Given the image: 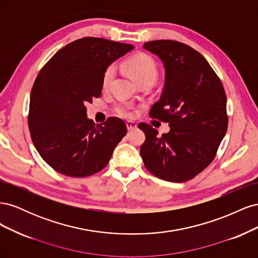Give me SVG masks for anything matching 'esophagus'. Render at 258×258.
<instances>
[{"mask_svg": "<svg viewBox=\"0 0 258 258\" xmlns=\"http://www.w3.org/2000/svg\"><path fill=\"white\" fill-rule=\"evenodd\" d=\"M126 124H127L128 130H134V129H136L138 127V124L135 121H127Z\"/></svg>", "mask_w": 258, "mask_h": 258, "instance_id": "34e87169", "label": "esophagus"}]
</instances>
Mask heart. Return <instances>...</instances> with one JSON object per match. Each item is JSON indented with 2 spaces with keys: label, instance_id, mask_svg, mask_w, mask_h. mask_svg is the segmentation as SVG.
Segmentation results:
<instances>
[{
  "label": "heart",
  "instance_id": "heart-1",
  "mask_svg": "<svg viewBox=\"0 0 258 258\" xmlns=\"http://www.w3.org/2000/svg\"><path fill=\"white\" fill-rule=\"evenodd\" d=\"M123 69L127 73L134 79L138 84L142 82H151L154 83L157 79V67L155 61L146 56V54H137V56L128 59L122 63ZM115 77V67L110 66L104 72L102 86L104 89L110 88ZM115 112L117 115L122 117H131L134 116V107L127 102H120L115 107Z\"/></svg>",
  "mask_w": 258,
  "mask_h": 258
}]
</instances>
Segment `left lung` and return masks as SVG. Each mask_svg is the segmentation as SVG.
Masks as SVG:
<instances>
[{
    "mask_svg": "<svg viewBox=\"0 0 258 258\" xmlns=\"http://www.w3.org/2000/svg\"><path fill=\"white\" fill-rule=\"evenodd\" d=\"M143 48L155 53L166 70L165 87L150 112L169 122L162 136L141 122L145 141L140 147L144 166L169 182H186L213 161L228 127L225 90L201 53L171 40L151 41Z\"/></svg>",
    "mask_w": 258,
    "mask_h": 258,
    "instance_id": "left-lung-1",
    "label": "left lung"
}]
</instances>
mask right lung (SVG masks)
Instances as JSON below:
<instances>
[{
  "instance_id": "add662e5",
  "label": "right lung",
  "mask_w": 258,
  "mask_h": 258,
  "mask_svg": "<svg viewBox=\"0 0 258 258\" xmlns=\"http://www.w3.org/2000/svg\"><path fill=\"white\" fill-rule=\"evenodd\" d=\"M134 48L83 37L58 50L38 73L30 96L29 130L38 154L57 172L72 177L99 172L126 136L122 119L110 117L95 124L86 104L101 96L107 67Z\"/></svg>"
}]
</instances>
